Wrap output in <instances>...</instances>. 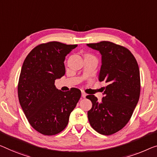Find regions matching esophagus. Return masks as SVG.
I'll return each instance as SVG.
<instances>
[{"instance_id":"1","label":"esophagus","mask_w":157,"mask_h":157,"mask_svg":"<svg viewBox=\"0 0 157 157\" xmlns=\"http://www.w3.org/2000/svg\"><path fill=\"white\" fill-rule=\"evenodd\" d=\"M86 96V94H85V92H82V97L83 98H85Z\"/></svg>"}]
</instances>
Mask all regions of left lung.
<instances>
[{
  "label": "left lung",
  "instance_id": "8db88e82",
  "mask_svg": "<svg viewBox=\"0 0 157 157\" xmlns=\"http://www.w3.org/2000/svg\"><path fill=\"white\" fill-rule=\"evenodd\" d=\"M86 46L101 55L99 80L108 84L101 102L94 95L86 96L92 103L87 112L89 122L100 134L110 135L128 123L139 101L138 64L128 48L112 42L104 41Z\"/></svg>",
  "mask_w": 157,
  "mask_h": 157
}]
</instances>
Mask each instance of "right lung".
<instances>
[{"label": "right lung", "mask_w": 157, "mask_h": 157, "mask_svg": "<svg viewBox=\"0 0 157 157\" xmlns=\"http://www.w3.org/2000/svg\"><path fill=\"white\" fill-rule=\"evenodd\" d=\"M78 45L51 41L37 46L23 63L18 83V98L34 129L45 135L63 130L81 97L79 89L58 90L56 79L65 73V56Z\"/></svg>", "instance_id": "right-lung-1"}]
</instances>
